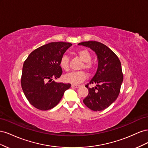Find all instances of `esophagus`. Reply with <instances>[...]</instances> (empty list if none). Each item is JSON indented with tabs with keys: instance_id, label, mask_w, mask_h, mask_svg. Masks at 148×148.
<instances>
[{
	"instance_id": "34e87169",
	"label": "esophagus",
	"mask_w": 148,
	"mask_h": 148,
	"mask_svg": "<svg viewBox=\"0 0 148 148\" xmlns=\"http://www.w3.org/2000/svg\"><path fill=\"white\" fill-rule=\"evenodd\" d=\"M79 86H80L79 85H77V84H71V87H72V88H79Z\"/></svg>"
}]
</instances>
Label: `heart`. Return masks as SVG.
<instances>
[{
	"mask_svg": "<svg viewBox=\"0 0 148 148\" xmlns=\"http://www.w3.org/2000/svg\"><path fill=\"white\" fill-rule=\"evenodd\" d=\"M77 54L79 59L84 63L82 66V68H84L88 70H91L93 69V64L91 62L92 56L91 53L86 49H82L77 52ZM59 65L61 68L65 71H68L69 69V57L64 55L62 56L59 62ZM86 78V75L83 71H75L65 75L64 77V81L71 84H78L84 82Z\"/></svg>",
	"mask_w": 148,
	"mask_h": 148,
	"instance_id": "b5f03b06",
	"label": "heart"
}]
</instances>
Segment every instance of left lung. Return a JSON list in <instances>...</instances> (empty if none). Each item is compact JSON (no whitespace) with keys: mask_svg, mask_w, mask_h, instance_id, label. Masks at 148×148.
<instances>
[{"mask_svg":"<svg viewBox=\"0 0 148 148\" xmlns=\"http://www.w3.org/2000/svg\"><path fill=\"white\" fill-rule=\"evenodd\" d=\"M78 45L92 49L96 53L98 60L96 73L85 86L89 93L83 102L92 110H102L112 104L120 93L123 79L120 61L111 49L99 42L86 41ZM94 83L97 84L96 87L88 88L89 84Z\"/></svg>","mask_w":148,"mask_h":148,"instance_id":"1","label":"left lung"}]
</instances>
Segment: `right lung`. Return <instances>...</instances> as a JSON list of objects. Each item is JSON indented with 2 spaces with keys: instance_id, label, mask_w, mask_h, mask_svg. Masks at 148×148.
<instances>
[{
  "instance_id": "right-lung-1",
  "label": "right lung",
  "mask_w": 148,
  "mask_h": 148,
  "mask_svg": "<svg viewBox=\"0 0 148 148\" xmlns=\"http://www.w3.org/2000/svg\"><path fill=\"white\" fill-rule=\"evenodd\" d=\"M71 45L64 42L45 44L35 49L25 61L21 88L26 99L35 108L41 110L52 109L70 88V83H57L52 79L62 75L60 59Z\"/></svg>"
}]
</instances>
